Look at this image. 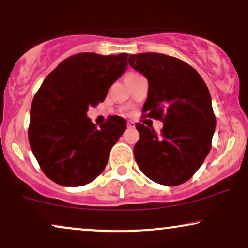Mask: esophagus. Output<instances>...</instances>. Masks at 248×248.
Returning a JSON list of instances; mask_svg holds the SVG:
<instances>
[{
  "label": "esophagus",
  "instance_id": "obj_1",
  "mask_svg": "<svg viewBox=\"0 0 248 248\" xmlns=\"http://www.w3.org/2000/svg\"><path fill=\"white\" fill-rule=\"evenodd\" d=\"M127 127H129V129H135V123H133V122H127Z\"/></svg>",
  "mask_w": 248,
  "mask_h": 248
}]
</instances>
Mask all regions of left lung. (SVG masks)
I'll return each mask as SVG.
<instances>
[{
	"mask_svg": "<svg viewBox=\"0 0 248 248\" xmlns=\"http://www.w3.org/2000/svg\"><path fill=\"white\" fill-rule=\"evenodd\" d=\"M129 63L148 81L144 117L161 119V133L137 123L133 148L139 168L160 185L188 181L210 152L216 117L201 75L177 58L161 53L130 54Z\"/></svg>",
	"mask_w": 248,
	"mask_h": 248,
	"instance_id": "left-lung-1",
	"label": "left lung"
}]
</instances>
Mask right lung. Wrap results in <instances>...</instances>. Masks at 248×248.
<instances>
[{
    "label": "right lung",
    "mask_w": 248,
    "mask_h": 248,
    "mask_svg": "<svg viewBox=\"0 0 248 248\" xmlns=\"http://www.w3.org/2000/svg\"><path fill=\"white\" fill-rule=\"evenodd\" d=\"M126 66V53H78L44 80L31 104L29 141L44 174L53 182L80 187L106 168L126 121L110 116L97 129L87 111L104 101Z\"/></svg>",
    "instance_id": "obj_1"
}]
</instances>
